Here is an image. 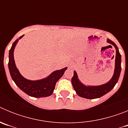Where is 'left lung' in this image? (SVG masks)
<instances>
[{
  "instance_id": "obj_1",
  "label": "left lung",
  "mask_w": 128,
  "mask_h": 128,
  "mask_svg": "<svg viewBox=\"0 0 128 128\" xmlns=\"http://www.w3.org/2000/svg\"><path fill=\"white\" fill-rule=\"evenodd\" d=\"M107 42L114 46L116 50L115 64L114 74L113 77L108 82L99 86H85L79 80L76 72H74V76L72 78V84L77 94L81 98L93 99L99 98L104 96L115 86L119 78L121 71V55L118 51L116 44L111 40L107 39Z\"/></svg>"
}]
</instances>
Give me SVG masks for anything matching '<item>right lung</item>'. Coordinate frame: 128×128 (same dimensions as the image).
<instances>
[{"instance_id":"add662e5","label":"right lung","mask_w":128,"mask_h":128,"mask_svg":"<svg viewBox=\"0 0 128 128\" xmlns=\"http://www.w3.org/2000/svg\"><path fill=\"white\" fill-rule=\"evenodd\" d=\"M23 36L22 35L19 37L18 39L16 40L9 52L8 67L11 78L19 88L28 96L36 98L50 96L53 93L56 82L62 78L67 67L54 71L48 77L40 80L31 81L24 78L16 66L13 56L14 47L18 40L22 38Z\"/></svg>"}]
</instances>
